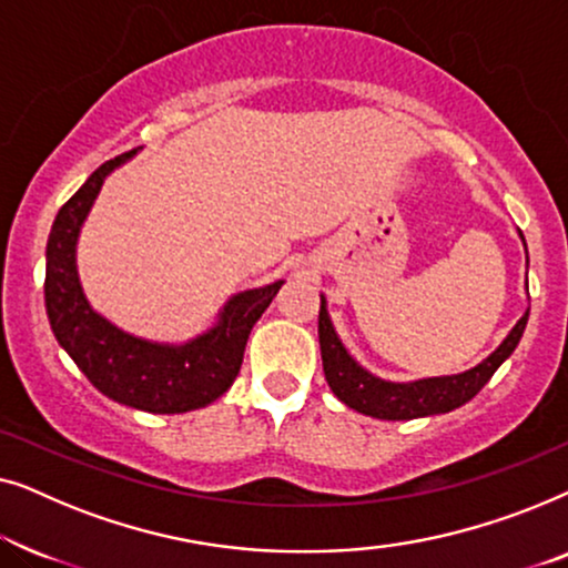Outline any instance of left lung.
I'll use <instances>...</instances> for the list:
<instances>
[{"label":"left lung","mask_w":568,"mask_h":568,"mask_svg":"<svg viewBox=\"0 0 568 568\" xmlns=\"http://www.w3.org/2000/svg\"><path fill=\"white\" fill-rule=\"evenodd\" d=\"M523 237V232H519ZM525 243V237H523ZM527 251V245H525ZM530 310L515 323V328L507 333V338L486 356L476 367L460 372V375H442V377H422L410 383H393L364 369L359 362L348 354L344 341L333 328L328 302L321 294V317H317V336H321V356L323 372L328 379L333 395L348 408L359 410L364 416L385 418V422H408V418L449 414L460 408L473 395H478L494 372L509 359L515 352L519 338H523Z\"/></svg>","instance_id":"obj_1"}]
</instances>
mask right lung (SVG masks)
<instances>
[{"label":"right lung","instance_id":"1","mask_svg":"<svg viewBox=\"0 0 568 568\" xmlns=\"http://www.w3.org/2000/svg\"><path fill=\"white\" fill-rule=\"evenodd\" d=\"M134 154L136 150L100 165L59 209L45 243V315L59 346L108 398L146 414H185L230 390L247 336L284 282L232 294L212 328L183 344L134 336L100 315L82 290L77 243L105 178Z\"/></svg>","mask_w":568,"mask_h":568}]
</instances>
